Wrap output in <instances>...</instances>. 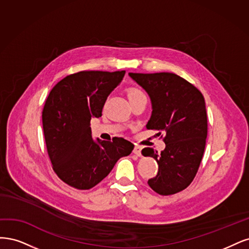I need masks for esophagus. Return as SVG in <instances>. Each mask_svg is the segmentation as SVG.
Returning a JSON list of instances; mask_svg holds the SVG:
<instances>
[{"mask_svg":"<svg viewBox=\"0 0 249 249\" xmlns=\"http://www.w3.org/2000/svg\"><path fill=\"white\" fill-rule=\"evenodd\" d=\"M133 153L135 154V155H138V156H142V147L141 146H134V149H133Z\"/></svg>","mask_w":249,"mask_h":249,"instance_id":"esophagus-1","label":"esophagus"}]
</instances>
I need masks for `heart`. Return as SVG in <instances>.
I'll return each instance as SVG.
<instances>
[{"mask_svg": "<svg viewBox=\"0 0 249 249\" xmlns=\"http://www.w3.org/2000/svg\"><path fill=\"white\" fill-rule=\"evenodd\" d=\"M141 96H145L143 92L139 89V88H130L129 90H128V98L132 99L135 97H141Z\"/></svg>", "mask_w": 249, "mask_h": 249, "instance_id": "obj_1", "label": "heart"}]
</instances>
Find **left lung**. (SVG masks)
<instances>
[{"instance_id": "obj_1", "label": "left lung", "mask_w": 249, "mask_h": 249, "mask_svg": "<svg viewBox=\"0 0 249 249\" xmlns=\"http://www.w3.org/2000/svg\"><path fill=\"white\" fill-rule=\"evenodd\" d=\"M129 76L150 96L152 115L147 129L165 131L161 153L152 148L142 151L158 163L156 177L148 184L158 195H175L195 179L204 155L208 132L204 96L186 79L170 72H130Z\"/></svg>"}]
</instances>
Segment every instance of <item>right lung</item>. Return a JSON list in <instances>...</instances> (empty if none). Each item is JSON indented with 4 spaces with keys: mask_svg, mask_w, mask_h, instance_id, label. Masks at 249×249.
<instances>
[{
    "mask_svg": "<svg viewBox=\"0 0 249 249\" xmlns=\"http://www.w3.org/2000/svg\"><path fill=\"white\" fill-rule=\"evenodd\" d=\"M125 71H81L64 77L46 98L42 124L47 153L54 173L69 186L86 190L97 185L133 145L92 138V118L102 116L107 96Z\"/></svg>",
    "mask_w": 249,
    "mask_h": 249,
    "instance_id": "add662e5",
    "label": "right lung"
}]
</instances>
